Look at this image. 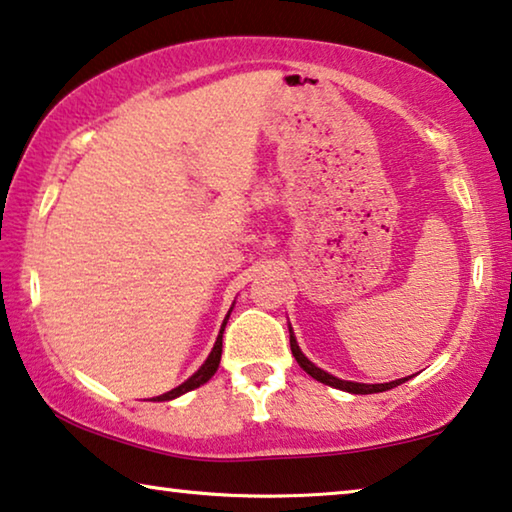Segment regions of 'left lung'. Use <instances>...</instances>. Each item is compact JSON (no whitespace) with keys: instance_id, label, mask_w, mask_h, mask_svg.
<instances>
[{"instance_id":"8db88e82","label":"left lung","mask_w":512,"mask_h":512,"mask_svg":"<svg viewBox=\"0 0 512 512\" xmlns=\"http://www.w3.org/2000/svg\"><path fill=\"white\" fill-rule=\"evenodd\" d=\"M289 344H291V353H294L296 362L300 364V369L310 373V376L319 380V383L330 385V387H337V389H344V392H351V394H376V392H387V389H392V387L401 385V383H405V380H408V378H399V380H392V383H380V385H364V383H351V380H339V378L330 376V373L319 369V367H316V364H312L310 360L305 358L303 351H300L298 344H296V337H294V332H291V328H289Z\"/></svg>"}]
</instances>
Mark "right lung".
<instances>
[{"instance_id":"obj_1","label":"right lung","mask_w":512,"mask_h":512,"mask_svg":"<svg viewBox=\"0 0 512 512\" xmlns=\"http://www.w3.org/2000/svg\"><path fill=\"white\" fill-rule=\"evenodd\" d=\"M232 312V310H230ZM230 316V314H227ZM227 316H225V321H223V326H221V335H218V339H216V344H214V348H212V353H209V358L205 360V364H202V367L193 373V376L186 380V383H182L180 387H175V389H170V392H166V394H161V396H154L152 401H170V399H175V396H180V394H184V392H191V389H196V387H200V385H205L209 378L214 376L216 373V369H218V364H221V353H223V330H225V323H227Z\"/></svg>"}]
</instances>
